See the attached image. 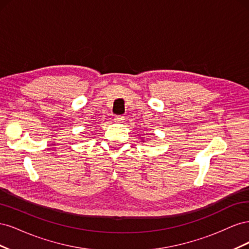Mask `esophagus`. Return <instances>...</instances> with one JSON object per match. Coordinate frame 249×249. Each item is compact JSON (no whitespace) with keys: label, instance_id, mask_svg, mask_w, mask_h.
<instances>
[{"label":"esophagus","instance_id":"obj_1","mask_svg":"<svg viewBox=\"0 0 249 249\" xmlns=\"http://www.w3.org/2000/svg\"><path fill=\"white\" fill-rule=\"evenodd\" d=\"M124 120V116H123V115H116L114 117V122L117 124H123Z\"/></svg>","mask_w":249,"mask_h":249}]
</instances>
